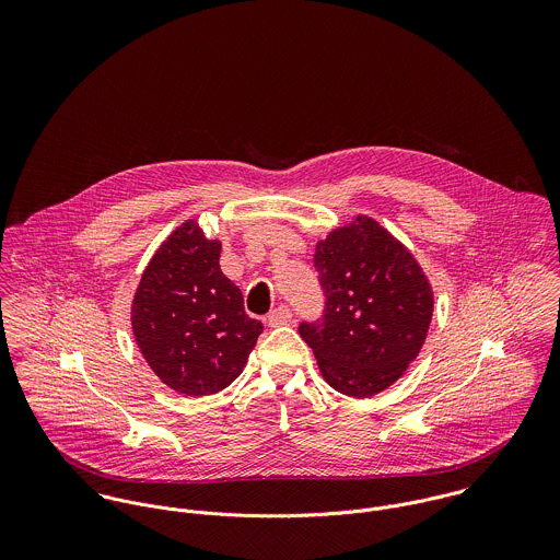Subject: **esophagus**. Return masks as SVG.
<instances>
[{
	"mask_svg": "<svg viewBox=\"0 0 560 560\" xmlns=\"http://www.w3.org/2000/svg\"><path fill=\"white\" fill-rule=\"evenodd\" d=\"M291 319H293L291 308H289V306H278V308H273V311L269 313L267 323H269L271 327H276V325H287V323H291Z\"/></svg>",
	"mask_w": 560,
	"mask_h": 560,
	"instance_id": "34e87169",
	"label": "esophagus"
}]
</instances>
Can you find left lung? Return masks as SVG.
I'll use <instances>...</instances> for the list:
<instances>
[{
    "mask_svg": "<svg viewBox=\"0 0 560 560\" xmlns=\"http://www.w3.org/2000/svg\"><path fill=\"white\" fill-rule=\"evenodd\" d=\"M325 304L300 323L325 382L364 399L395 384L418 355L433 295L413 256L377 222L329 233L315 254Z\"/></svg>",
    "mask_w": 560,
    "mask_h": 560,
    "instance_id": "obj_1",
    "label": "left lung"
}]
</instances>
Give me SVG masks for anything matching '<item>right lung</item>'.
<instances>
[{"instance_id":"add662e5","label":"right lung","mask_w":560,"mask_h":560,"mask_svg":"<svg viewBox=\"0 0 560 560\" xmlns=\"http://www.w3.org/2000/svg\"><path fill=\"white\" fill-rule=\"evenodd\" d=\"M220 249L185 222L149 262L131 308L142 355L163 384L187 397L231 386L262 331L245 315L240 287L222 273Z\"/></svg>"}]
</instances>
